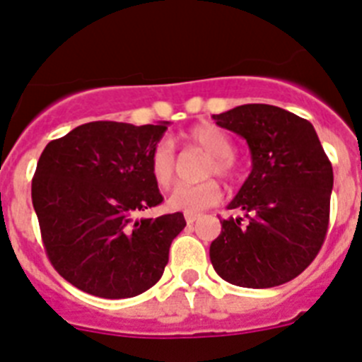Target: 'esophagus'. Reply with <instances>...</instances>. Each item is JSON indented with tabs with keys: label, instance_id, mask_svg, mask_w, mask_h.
Here are the masks:
<instances>
[{
	"label": "esophagus",
	"instance_id": "34e87169",
	"mask_svg": "<svg viewBox=\"0 0 362 362\" xmlns=\"http://www.w3.org/2000/svg\"><path fill=\"white\" fill-rule=\"evenodd\" d=\"M197 214H185V219H187V223L188 225H192V223H194V221H197Z\"/></svg>",
	"mask_w": 362,
	"mask_h": 362
}]
</instances>
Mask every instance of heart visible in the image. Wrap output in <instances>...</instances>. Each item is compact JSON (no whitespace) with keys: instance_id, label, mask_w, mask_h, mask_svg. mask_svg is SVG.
Instances as JSON below:
<instances>
[{"instance_id":"1","label":"heart","mask_w":362,"mask_h":362,"mask_svg":"<svg viewBox=\"0 0 362 362\" xmlns=\"http://www.w3.org/2000/svg\"><path fill=\"white\" fill-rule=\"evenodd\" d=\"M187 141L199 146L201 150L210 153L206 163V174L216 172L217 175L228 177L233 172L232 139L223 130L214 124H197L188 130ZM150 172L158 187H170L175 177V156L174 148L168 141H161L156 145L150 156ZM221 199V187L214 179H204L199 183H183L172 190L168 197V206L179 212L199 214L210 209Z\"/></svg>"}]
</instances>
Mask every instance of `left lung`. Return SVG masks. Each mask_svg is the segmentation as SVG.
I'll return each mask as SVG.
<instances>
[{
  "label": "left lung",
  "instance_id": "1",
  "mask_svg": "<svg viewBox=\"0 0 362 362\" xmlns=\"http://www.w3.org/2000/svg\"><path fill=\"white\" fill-rule=\"evenodd\" d=\"M246 139L252 172L210 245L214 270L245 288L288 283L321 250L330 219L334 170L312 123L274 105H241L212 116Z\"/></svg>",
  "mask_w": 362,
  "mask_h": 362
}]
</instances>
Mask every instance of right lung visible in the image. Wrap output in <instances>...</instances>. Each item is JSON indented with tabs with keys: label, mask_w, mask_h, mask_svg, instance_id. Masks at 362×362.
<instances>
[{
	"label": "right lung",
	"mask_w": 362,
	"mask_h": 362,
	"mask_svg": "<svg viewBox=\"0 0 362 362\" xmlns=\"http://www.w3.org/2000/svg\"><path fill=\"white\" fill-rule=\"evenodd\" d=\"M166 127L92 121L45 146L32 204L50 263L76 288L124 299L161 279L187 221L137 216L163 201L150 156Z\"/></svg>",
	"instance_id": "add662e5"
}]
</instances>
